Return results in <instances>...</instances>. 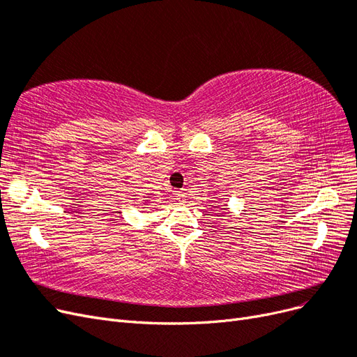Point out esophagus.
Instances as JSON below:
<instances>
[{"label":"esophagus","instance_id":"esophagus-1","mask_svg":"<svg viewBox=\"0 0 357 357\" xmlns=\"http://www.w3.org/2000/svg\"><path fill=\"white\" fill-rule=\"evenodd\" d=\"M176 198H177V201H178V202H183V201H185V198H186L185 192H183V190H178V192L176 193Z\"/></svg>","mask_w":357,"mask_h":357}]
</instances>
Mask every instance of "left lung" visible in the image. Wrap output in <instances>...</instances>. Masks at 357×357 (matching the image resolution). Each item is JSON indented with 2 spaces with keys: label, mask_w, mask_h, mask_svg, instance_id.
<instances>
[{
  "label": "left lung",
  "mask_w": 357,
  "mask_h": 357,
  "mask_svg": "<svg viewBox=\"0 0 357 357\" xmlns=\"http://www.w3.org/2000/svg\"><path fill=\"white\" fill-rule=\"evenodd\" d=\"M222 210H223V208H222Z\"/></svg>",
  "instance_id": "obj_1"
}]
</instances>
